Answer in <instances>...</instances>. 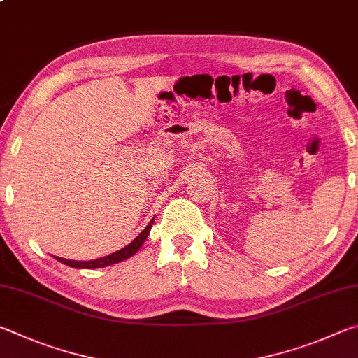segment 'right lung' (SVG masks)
<instances>
[{
	"label": "right lung",
	"mask_w": 358,
	"mask_h": 358,
	"mask_svg": "<svg viewBox=\"0 0 358 358\" xmlns=\"http://www.w3.org/2000/svg\"><path fill=\"white\" fill-rule=\"evenodd\" d=\"M152 223H154V218L149 222L148 227L141 231L140 236H138L134 242L129 243L127 247H124L122 250H119V252H116V253H111L108 256H105V258L94 259V261H71V259H64V258H56V259L62 262V264L71 266L73 268H99V267H106V266L116 264V262H119V261H124V259L130 258L131 255H135L138 250H140V247L143 245V242L148 239Z\"/></svg>",
	"instance_id": "right-lung-1"
}]
</instances>
